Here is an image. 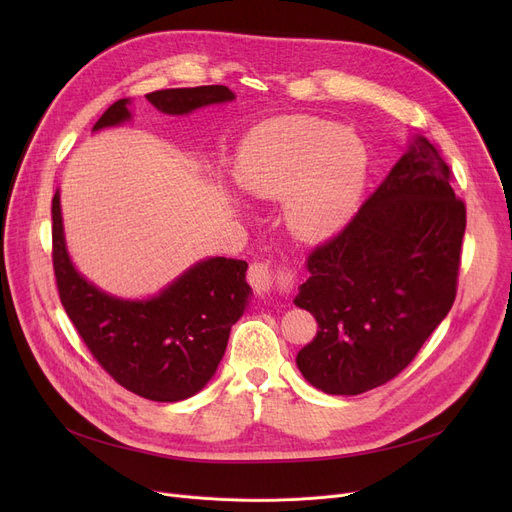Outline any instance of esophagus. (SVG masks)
Instances as JSON below:
<instances>
[{"label": "esophagus", "instance_id": "34e87169", "mask_svg": "<svg viewBox=\"0 0 512 512\" xmlns=\"http://www.w3.org/2000/svg\"><path fill=\"white\" fill-rule=\"evenodd\" d=\"M247 280L257 297H272L274 292H288L292 288V274L286 267L276 270V267L267 261L251 263Z\"/></svg>", "mask_w": 512, "mask_h": 512}]
</instances>
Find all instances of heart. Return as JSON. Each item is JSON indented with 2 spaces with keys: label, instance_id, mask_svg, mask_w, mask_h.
<instances>
[{
  "label": "heart",
  "instance_id": "heart-1",
  "mask_svg": "<svg viewBox=\"0 0 512 512\" xmlns=\"http://www.w3.org/2000/svg\"><path fill=\"white\" fill-rule=\"evenodd\" d=\"M365 153L332 122L292 116L261 126L242 145L236 178L259 199H286V222L301 238L336 232L359 195Z\"/></svg>",
  "mask_w": 512,
  "mask_h": 512
}]
</instances>
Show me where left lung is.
<instances>
[{"instance_id": "left-lung-1", "label": "left lung", "mask_w": 512, "mask_h": 512, "mask_svg": "<svg viewBox=\"0 0 512 512\" xmlns=\"http://www.w3.org/2000/svg\"><path fill=\"white\" fill-rule=\"evenodd\" d=\"M467 207L440 149L419 137L338 234L307 255L297 307L317 321L297 355L328 394L388 384L448 315Z\"/></svg>"}]
</instances>
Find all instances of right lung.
<instances>
[{
	"label": "right lung",
	"mask_w": 512,
	"mask_h": 512,
	"mask_svg": "<svg viewBox=\"0 0 512 512\" xmlns=\"http://www.w3.org/2000/svg\"><path fill=\"white\" fill-rule=\"evenodd\" d=\"M159 112L188 114L234 99L224 85L161 89L145 95ZM128 99L112 103L95 130L130 118ZM51 261L60 301L78 336L110 378L132 394L176 402L197 394L224 357L230 328L247 307V261L197 263L151 301H120L80 276L66 253L60 197L51 201Z\"/></svg>",
	"instance_id": "add662e5"
}]
</instances>
